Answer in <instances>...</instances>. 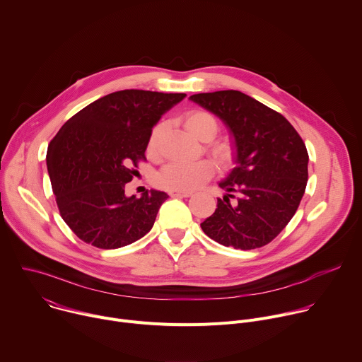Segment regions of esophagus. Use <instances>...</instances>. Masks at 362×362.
Here are the masks:
<instances>
[{"label": "esophagus", "mask_w": 362, "mask_h": 362, "mask_svg": "<svg viewBox=\"0 0 362 362\" xmlns=\"http://www.w3.org/2000/svg\"><path fill=\"white\" fill-rule=\"evenodd\" d=\"M172 197H190L192 192H170Z\"/></svg>", "instance_id": "obj_1"}]
</instances>
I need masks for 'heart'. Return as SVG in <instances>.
Wrapping results in <instances>:
<instances>
[{
	"instance_id": "heart-1",
	"label": "heart",
	"mask_w": 362,
	"mask_h": 362,
	"mask_svg": "<svg viewBox=\"0 0 362 362\" xmlns=\"http://www.w3.org/2000/svg\"><path fill=\"white\" fill-rule=\"evenodd\" d=\"M185 126L190 133L203 141L212 140L219 132V123L214 115L206 110H190L183 117ZM166 130V123L154 126L147 139V153L158 156L160 139ZM209 153L219 165H229L233 159V148L226 141H214L209 144ZM215 172L212 162H173L166 165L158 175V185L170 192H190L209 180Z\"/></svg>"
}]
</instances>
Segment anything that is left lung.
Instances as JSON below:
<instances>
[{"instance_id":"left-lung-1","label":"left lung","mask_w":362,"mask_h":362,"mask_svg":"<svg viewBox=\"0 0 362 362\" xmlns=\"http://www.w3.org/2000/svg\"><path fill=\"white\" fill-rule=\"evenodd\" d=\"M190 100L223 120L236 148V168L219 183L228 193L200 223L203 232L242 250L268 245L289 223L305 193L309 158L303 140L281 113L240 91L199 93Z\"/></svg>"}]
</instances>
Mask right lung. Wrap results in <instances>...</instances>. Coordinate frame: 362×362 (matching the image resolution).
<instances>
[{"instance_id":"add662e5","label":"right lung","mask_w":362,"mask_h":362,"mask_svg":"<svg viewBox=\"0 0 362 362\" xmlns=\"http://www.w3.org/2000/svg\"><path fill=\"white\" fill-rule=\"evenodd\" d=\"M185 93L122 90L101 97L69 119L47 150V169L59 211L83 242L117 249L154 225L165 192L124 194L137 176L153 126Z\"/></svg>"}]
</instances>
